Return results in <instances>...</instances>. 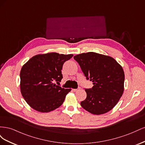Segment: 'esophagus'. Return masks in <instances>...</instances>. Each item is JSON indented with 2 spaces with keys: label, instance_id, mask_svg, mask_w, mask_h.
Returning a JSON list of instances; mask_svg holds the SVG:
<instances>
[{
  "label": "esophagus",
  "instance_id": "obj_1",
  "mask_svg": "<svg viewBox=\"0 0 145 145\" xmlns=\"http://www.w3.org/2000/svg\"><path fill=\"white\" fill-rule=\"evenodd\" d=\"M80 89V88H77V89H72V91H74V92H76V91H78Z\"/></svg>",
  "mask_w": 145,
  "mask_h": 145
}]
</instances>
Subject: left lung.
I'll use <instances>...</instances> for the list:
<instances>
[{"label":"left lung","instance_id":"1","mask_svg":"<svg viewBox=\"0 0 145 145\" xmlns=\"http://www.w3.org/2000/svg\"><path fill=\"white\" fill-rule=\"evenodd\" d=\"M74 59L79 64L86 80L93 84L91 88H85L87 96L81 102V106L96 115L111 110L124 91L122 67L111 57L94 52L76 55Z\"/></svg>","mask_w":145,"mask_h":145}]
</instances>
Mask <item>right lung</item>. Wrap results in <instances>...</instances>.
I'll return each instance as SVG.
<instances>
[{
	"label": "right lung",
	"instance_id": "obj_1",
	"mask_svg": "<svg viewBox=\"0 0 145 145\" xmlns=\"http://www.w3.org/2000/svg\"><path fill=\"white\" fill-rule=\"evenodd\" d=\"M72 54L51 52L36 55L21 69L20 91L25 100L35 110L48 112L63 103L71 89L59 86L64 63Z\"/></svg>",
	"mask_w": 145,
	"mask_h": 145
}]
</instances>
